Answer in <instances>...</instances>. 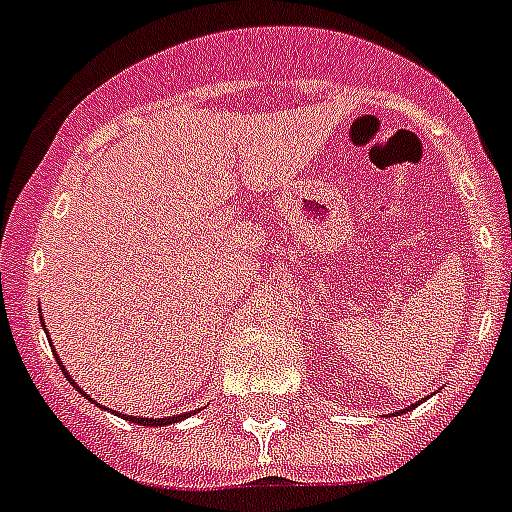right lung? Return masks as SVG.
<instances>
[{
	"label": "right lung",
	"mask_w": 512,
	"mask_h": 512,
	"mask_svg": "<svg viewBox=\"0 0 512 512\" xmlns=\"http://www.w3.org/2000/svg\"><path fill=\"white\" fill-rule=\"evenodd\" d=\"M56 361H58V356H56ZM58 364H61V361H58ZM61 372L66 374V369H63V366H61ZM66 377H69V374H66ZM69 382L76 387V382L71 377H69ZM76 390H79V387H76ZM81 395H87V392H81ZM89 400H92V397H89ZM122 418L133 420V423H138V425H169V423H179L184 415H174V418H156V420H153V418H138V415H122Z\"/></svg>",
	"instance_id": "1"
}]
</instances>
